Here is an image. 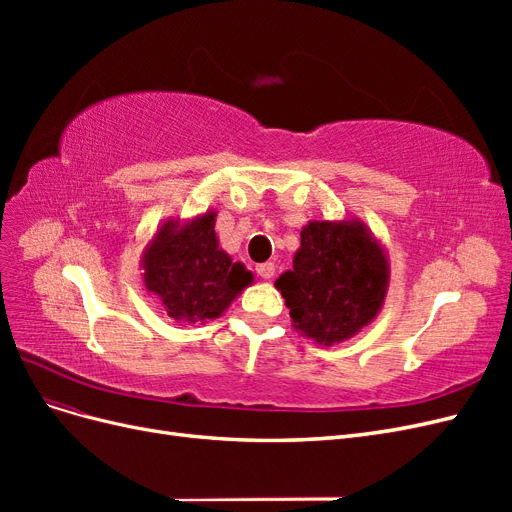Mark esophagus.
<instances>
[{
	"label": "esophagus",
	"mask_w": 512,
	"mask_h": 512,
	"mask_svg": "<svg viewBox=\"0 0 512 512\" xmlns=\"http://www.w3.org/2000/svg\"><path fill=\"white\" fill-rule=\"evenodd\" d=\"M256 273L262 277V280H271L275 275V265L273 262H262V265H256Z\"/></svg>",
	"instance_id": "esophagus-1"
}]
</instances>
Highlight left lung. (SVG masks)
Wrapping results in <instances>:
<instances>
[{
	"label": "left lung",
	"mask_w": 512,
	"mask_h": 512,
	"mask_svg": "<svg viewBox=\"0 0 512 512\" xmlns=\"http://www.w3.org/2000/svg\"><path fill=\"white\" fill-rule=\"evenodd\" d=\"M384 245L359 218L312 220L301 230L292 269L275 280L292 327L318 346H335L374 320L389 290Z\"/></svg>",
	"instance_id": "obj_1"
}]
</instances>
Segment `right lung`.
Wrapping results in <instances>:
<instances>
[{"label": "right lung", "instance_id": "add662e5", "mask_svg": "<svg viewBox=\"0 0 512 512\" xmlns=\"http://www.w3.org/2000/svg\"><path fill=\"white\" fill-rule=\"evenodd\" d=\"M215 218L213 209L190 220L168 218L143 250V286L177 324L220 318L254 282V273L220 247Z\"/></svg>", "mask_w": 512, "mask_h": 512}]
</instances>
